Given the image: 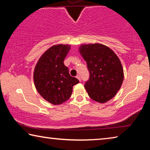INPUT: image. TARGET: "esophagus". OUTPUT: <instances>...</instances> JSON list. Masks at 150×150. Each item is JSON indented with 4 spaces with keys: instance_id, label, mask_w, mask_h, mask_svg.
I'll return each instance as SVG.
<instances>
[{
    "instance_id": "esophagus-1",
    "label": "esophagus",
    "mask_w": 150,
    "mask_h": 150,
    "mask_svg": "<svg viewBox=\"0 0 150 150\" xmlns=\"http://www.w3.org/2000/svg\"><path fill=\"white\" fill-rule=\"evenodd\" d=\"M76 77H77V78L78 79L81 81V77H80L79 75H77V76H76Z\"/></svg>"
}]
</instances>
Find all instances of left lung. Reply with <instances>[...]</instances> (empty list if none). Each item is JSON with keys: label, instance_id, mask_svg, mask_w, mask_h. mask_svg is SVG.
Here are the masks:
<instances>
[{"label": "left lung", "instance_id": "left-lung-1", "mask_svg": "<svg viewBox=\"0 0 150 150\" xmlns=\"http://www.w3.org/2000/svg\"><path fill=\"white\" fill-rule=\"evenodd\" d=\"M79 52L89 72L85 83L88 96L96 102H107L116 95L124 80L120 59L111 49L100 44L82 45Z\"/></svg>", "mask_w": 150, "mask_h": 150}]
</instances>
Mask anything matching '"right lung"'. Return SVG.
<instances>
[{"instance_id": "obj_1", "label": "right lung", "mask_w": 150, "mask_h": 150, "mask_svg": "<svg viewBox=\"0 0 150 150\" xmlns=\"http://www.w3.org/2000/svg\"><path fill=\"white\" fill-rule=\"evenodd\" d=\"M70 50L67 45H57L49 48L35 65V87L43 98L53 105H60L69 99L73 87L79 83L71 76L63 62Z\"/></svg>"}]
</instances>
